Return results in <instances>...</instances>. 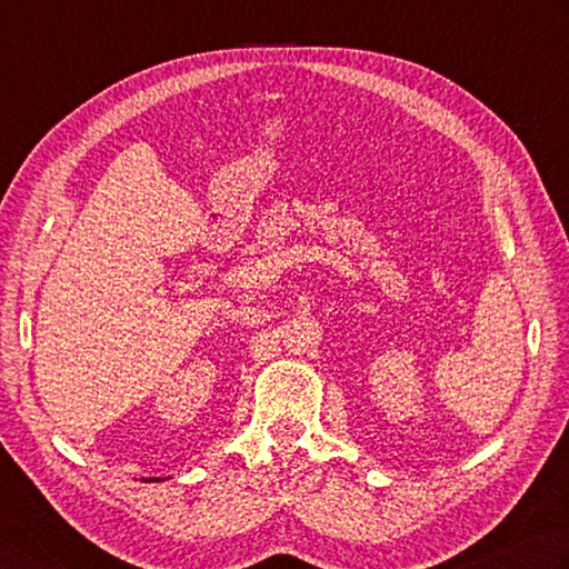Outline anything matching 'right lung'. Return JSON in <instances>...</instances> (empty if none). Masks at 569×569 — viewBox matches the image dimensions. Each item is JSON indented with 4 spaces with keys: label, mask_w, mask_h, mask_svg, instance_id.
<instances>
[{
    "label": "right lung",
    "mask_w": 569,
    "mask_h": 569,
    "mask_svg": "<svg viewBox=\"0 0 569 569\" xmlns=\"http://www.w3.org/2000/svg\"><path fill=\"white\" fill-rule=\"evenodd\" d=\"M148 481H162V478H148Z\"/></svg>",
    "instance_id": "add662e5"
}]
</instances>
